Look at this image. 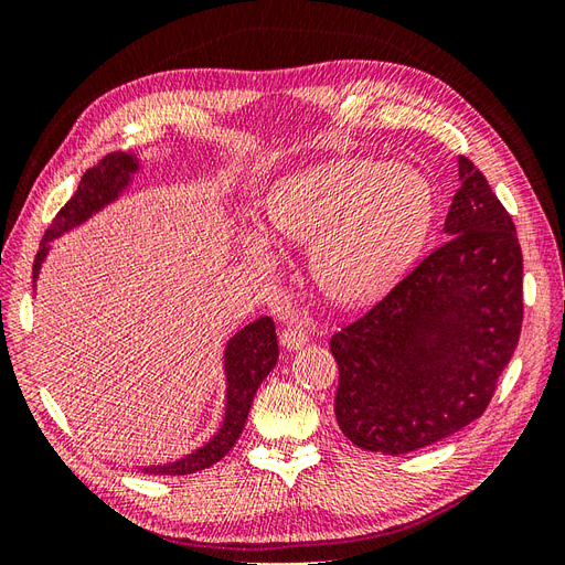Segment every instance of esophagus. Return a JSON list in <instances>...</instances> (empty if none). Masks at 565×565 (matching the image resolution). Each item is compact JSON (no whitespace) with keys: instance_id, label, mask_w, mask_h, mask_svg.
<instances>
[{"instance_id":"1","label":"esophagus","mask_w":565,"mask_h":565,"mask_svg":"<svg viewBox=\"0 0 565 565\" xmlns=\"http://www.w3.org/2000/svg\"><path fill=\"white\" fill-rule=\"evenodd\" d=\"M280 341H282V347L289 351L299 349L306 344V341H309V330H306L301 322H289L280 334Z\"/></svg>"}]
</instances>
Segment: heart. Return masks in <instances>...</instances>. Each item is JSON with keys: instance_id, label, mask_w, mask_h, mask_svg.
<instances>
[{"instance_id": "b5f03b06", "label": "heart", "mask_w": 565, "mask_h": 565, "mask_svg": "<svg viewBox=\"0 0 565 565\" xmlns=\"http://www.w3.org/2000/svg\"><path fill=\"white\" fill-rule=\"evenodd\" d=\"M429 185L403 164L341 160L273 188L268 226L289 243H316L322 292L344 303L377 297L419 247L429 224ZM266 259L262 243H249Z\"/></svg>"}]
</instances>
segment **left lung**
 Returning <instances> with one entry per match:
<instances>
[{
    "label": "left lung",
    "mask_w": 565,
    "mask_h": 565,
    "mask_svg": "<svg viewBox=\"0 0 565 565\" xmlns=\"http://www.w3.org/2000/svg\"><path fill=\"white\" fill-rule=\"evenodd\" d=\"M461 185L436 249L330 337L334 417L353 446L405 455L481 417L516 351L523 254L488 179L459 158Z\"/></svg>",
    "instance_id": "8db88e82"
}]
</instances>
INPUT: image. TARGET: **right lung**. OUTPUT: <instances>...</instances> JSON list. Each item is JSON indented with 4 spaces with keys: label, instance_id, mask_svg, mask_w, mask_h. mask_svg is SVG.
<instances>
[{
    "label": "right lung",
    "instance_id": "right-lung-1",
    "mask_svg": "<svg viewBox=\"0 0 565 565\" xmlns=\"http://www.w3.org/2000/svg\"><path fill=\"white\" fill-rule=\"evenodd\" d=\"M136 164L134 158L127 152H110L96 167L84 172L75 195L67 200L61 212L51 221L42 237V247L35 256V264H32V278H38L40 266L49 252V243L54 237L63 235L65 231L75 228L82 224L84 218H89L96 210L104 207L110 202L117 191H122V185L129 181V174L134 172ZM278 363V337H276V322L268 316L254 320L247 324L245 330L237 332L226 351V372H228V409L224 426H221L218 434L207 443V446L200 448L198 452L188 455L174 465L164 467H143V473L152 476H185L207 469L224 457L235 440L241 438L245 422L249 415V405L254 401V393L259 384L268 377L273 365Z\"/></svg>",
    "mask_w": 565,
    "mask_h": 565
}]
</instances>
